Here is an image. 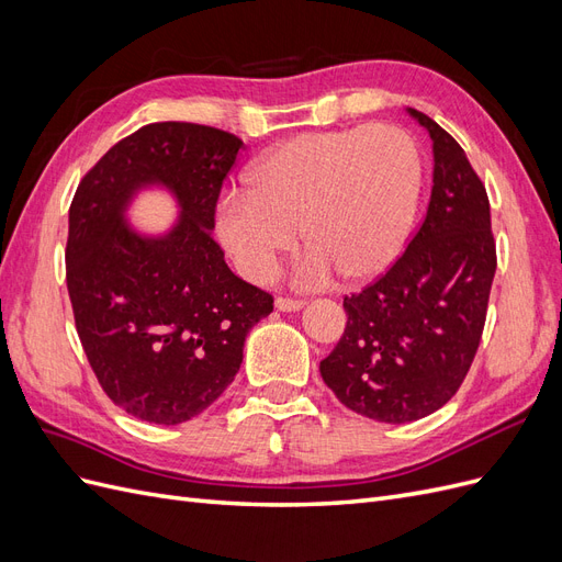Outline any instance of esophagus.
Here are the masks:
<instances>
[{"label":"esophagus","instance_id":"34e87169","mask_svg":"<svg viewBox=\"0 0 562 562\" xmlns=\"http://www.w3.org/2000/svg\"><path fill=\"white\" fill-rule=\"evenodd\" d=\"M274 304L279 312H300L304 307L302 300H293V297H277Z\"/></svg>","mask_w":562,"mask_h":562}]
</instances>
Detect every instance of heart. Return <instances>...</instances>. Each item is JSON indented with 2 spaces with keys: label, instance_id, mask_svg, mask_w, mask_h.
<instances>
[{
  "label": "heart",
  "instance_id": "b5f03b06",
  "mask_svg": "<svg viewBox=\"0 0 562 562\" xmlns=\"http://www.w3.org/2000/svg\"><path fill=\"white\" fill-rule=\"evenodd\" d=\"M422 161L396 126L302 133L250 168L248 190L217 203L215 229L236 269L267 281L281 255L302 241L295 279L326 283L380 277L403 252L415 225Z\"/></svg>",
  "mask_w": 562,
  "mask_h": 562
}]
</instances>
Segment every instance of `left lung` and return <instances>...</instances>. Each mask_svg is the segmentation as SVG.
I'll return each mask as SVG.
<instances>
[{"mask_svg":"<svg viewBox=\"0 0 562 562\" xmlns=\"http://www.w3.org/2000/svg\"><path fill=\"white\" fill-rule=\"evenodd\" d=\"M434 187L419 229L380 279L345 295L347 328L321 378L349 411L386 424L443 407L479 351L497 269L485 184L431 116Z\"/></svg>","mask_w":562,"mask_h":562,"instance_id":"obj_1","label":"left lung"}]
</instances>
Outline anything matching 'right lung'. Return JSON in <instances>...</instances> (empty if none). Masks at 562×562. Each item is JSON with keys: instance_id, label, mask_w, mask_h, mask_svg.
<instances>
[{"instance_id": "right-lung-1", "label": "right lung", "mask_w": 562, "mask_h": 562, "mask_svg": "<svg viewBox=\"0 0 562 562\" xmlns=\"http://www.w3.org/2000/svg\"><path fill=\"white\" fill-rule=\"evenodd\" d=\"M241 147L213 126L147 124L110 147L75 192L65 279L77 335L108 398L138 419L171 427L206 411L239 372L248 330L274 312V297L236 277L211 236ZM147 183L181 203L164 237L123 223Z\"/></svg>"}]
</instances>
